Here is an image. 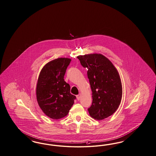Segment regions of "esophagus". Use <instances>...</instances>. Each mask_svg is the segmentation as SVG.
Wrapping results in <instances>:
<instances>
[{
    "instance_id": "obj_1",
    "label": "esophagus",
    "mask_w": 156,
    "mask_h": 156,
    "mask_svg": "<svg viewBox=\"0 0 156 156\" xmlns=\"http://www.w3.org/2000/svg\"><path fill=\"white\" fill-rule=\"evenodd\" d=\"M76 99H77L78 100H80V99H81V94H79L76 95Z\"/></svg>"
}]
</instances>
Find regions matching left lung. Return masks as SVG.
<instances>
[{
	"mask_svg": "<svg viewBox=\"0 0 156 156\" xmlns=\"http://www.w3.org/2000/svg\"><path fill=\"white\" fill-rule=\"evenodd\" d=\"M82 66L87 68L92 91V103L88 108L90 115L101 120L112 115L118 108L122 94L121 81L117 69L100 54L80 56Z\"/></svg>",
	"mask_w": 156,
	"mask_h": 156,
	"instance_id": "left-lung-1",
	"label": "left lung"
}]
</instances>
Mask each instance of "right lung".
Returning a JSON list of instances; mask_svg holds the SVG:
<instances>
[{"label": "right lung", "mask_w": 156, "mask_h": 156, "mask_svg": "<svg viewBox=\"0 0 156 156\" xmlns=\"http://www.w3.org/2000/svg\"><path fill=\"white\" fill-rule=\"evenodd\" d=\"M71 60L58 58L42 69L37 85V99L43 112L51 119L66 116L74 105L76 96L70 94V86L64 80Z\"/></svg>", "instance_id": "obj_1"}]
</instances>
